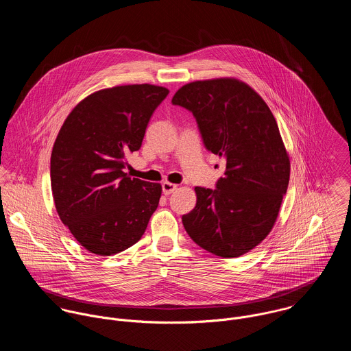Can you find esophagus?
<instances>
[{"mask_svg":"<svg viewBox=\"0 0 351 351\" xmlns=\"http://www.w3.org/2000/svg\"><path fill=\"white\" fill-rule=\"evenodd\" d=\"M177 186H178V185H176V184H171V182L165 181V182L162 184V191H163V193L167 196V195L173 193V192L177 189Z\"/></svg>","mask_w":351,"mask_h":351,"instance_id":"esophagus-1","label":"esophagus"}]
</instances>
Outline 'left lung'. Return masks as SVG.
Here are the masks:
<instances>
[{
  "instance_id": "1",
  "label": "left lung",
  "mask_w": 351,
  "mask_h": 351,
  "mask_svg": "<svg viewBox=\"0 0 351 351\" xmlns=\"http://www.w3.org/2000/svg\"><path fill=\"white\" fill-rule=\"evenodd\" d=\"M171 102L193 113L205 147L226 160L216 189L195 188L197 202L182 216L184 227L204 250L241 256L269 235L288 189L291 160L277 121L237 78L186 84Z\"/></svg>"
}]
</instances>
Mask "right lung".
Returning a JSON list of instances; mask_svg holds the SVG:
<instances>
[{
    "instance_id": "right-lung-1",
    "label": "right lung",
    "mask_w": 351,
    "mask_h": 351,
    "mask_svg": "<svg viewBox=\"0 0 351 351\" xmlns=\"http://www.w3.org/2000/svg\"><path fill=\"white\" fill-rule=\"evenodd\" d=\"M167 95L150 84L101 89L80 101L59 130L51 152L55 208L75 241L96 255L134 246L159 204L160 184L123 169Z\"/></svg>"
}]
</instances>
